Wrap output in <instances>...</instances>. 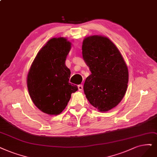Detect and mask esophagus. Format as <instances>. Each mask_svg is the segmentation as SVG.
<instances>
[{"label":"esophagus","instance_id":"1","mask_svg":"<svg viewBox=\"0 0 157 157\" xmlns=\"http://www.w3.org/2000/svg\"><path fill=\"white\" fill-rule=\"evenodd\" d=\"M83 86L82 85H78V90L79 91H82L83 90Z\"/></svg>","mask_w":157,"mask_h":157}]
</instances>
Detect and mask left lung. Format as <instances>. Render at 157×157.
<instances>
[{
  "mask_svg": "<svg viewBox=\"0 0 157 157\" xmlns=\"http://www.w3.org/2000/svg\"><path fill=\"white\" fill-rule=\"evenodd\" d=\"M82 54L91 74L84 83L90 103L107 111L122 100L127 88L128 68L120 51L107 37L94 36L84 39Z\"/></svg>",
  "mask_w": 157,
  "mask_h": 157,
  "instance_id": "obj_1",
  "label": "left lung"
}]
</instances>
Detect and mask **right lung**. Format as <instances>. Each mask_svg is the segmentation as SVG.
<instances>
[{
  "mask_svg": "<svg viewBox=\"0 0 157 157\" xmlns=\"http://www.w3.org/2000/svg\"><path fill=\"white\" fill-rule=\"evenodd\" d=\"M71 43L65 38L49 40L35 58L28 74L31 99L40 111L57 115L67 107L77 85L69 83L71 71L65 65Z\"/></svg>",
  "mask_w": 157,
  "mask_h": 157,
  "instance_id": "right-lung-1",
  "label": "right lung"
}]
</instances>
